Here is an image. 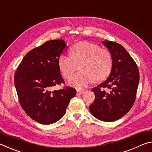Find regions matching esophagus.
I'll return each mask as SVG.
<instances>
[{
	"instance_id": "esophagus-1",
	"label": "esophagus",
	"mask_w": 152,
	"mask_h": 152,
	"mask_svg": "<svg viewBox=\"0 0 152 152\" xmlns=\"http://www.w3.org/2000/svg\"><path fill=\"white\" fill-rule=\"evenodd\" d=\"M84 93L83 90H77V95H80L81 94H83Z\"/></svg>"
}]
</instances>
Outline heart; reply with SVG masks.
Instances as JSON below:
<instances>
[{"label": "heart", "instance_id": "1", "mask_svg": "<svg viewBox=\"0 0 152 152\" xmlns=\"http://www.w3.org/2000/svg\"><path fill=\"white\" fill-rule=\"evenodd\" d=\"M70 56L61 55L58 67L66 79H69L79 64V72L74 75L69 84L80 88L91 81L100 82L109 76L112 67V58L109 50L102 49L97 45L82 41L76 43L69 49Z\"/></svg>", "mask_w": 152, "mask_h": 152}]
</instances>
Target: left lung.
Masks as SVG:
<instances>
[{"label": "left lung", "instance_id": "obj_1", "mask_svg": "<svg viewBox=\"0 0 152 152\" xmlns=\"http://www.w3.org/2000/svg\"><path fill=\"white\" fill-rule=\"evenodd\" d=\"M102 43L112 55V67L107 80L91 90L95 99L89 110L96 118L113 122L124 116L133 105L139 73L136 63L121 45L108 40Z\"/></svg>", "mask_w": 152, "mask_h": 152}]
</instances>
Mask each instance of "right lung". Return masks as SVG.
<instances>
[{"instance_id": "obj_1", "label": "right lung", "mask_w": 152, "mask_h": 152, "mask_svg": "<svg viewBox=\"0 0 152 152\" xmlns=\"http://www.w3.org/2000/svg\"><path fill=\"white\" fill-rule=\"evenodd\" d=\"M66 47L63 40H53L31 50L23 57L14 76L19 102L31 118L42 124L55 123L64 116L75 88L66 86L52 91L64 83L58 59Z\"/></svg>"}]
</instances>
